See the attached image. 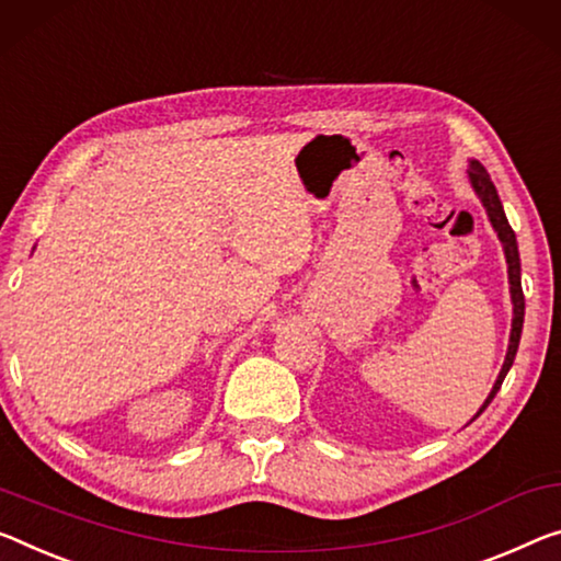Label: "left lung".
Listing matches in <instances>:
<instances>
[{
	"label": "left lung",
	"mask_w": 561,
	"mask_h": 561,
	"mask_svg": "<svg viewBox=\"0 0 561 561\" xmlns=\"http://www.w3.org/2000/svg\"><path fill=\"white\" fill-rule=\"evenodd\" d=\"M469 180L473 185V191L481 197V203H484V208L489 213V220L494 230L499 232V240H502L504 245V255H506V265H510V286H512V304H514V321H512V335H510V351H506V360L502 366V374H499L494 389H491L489 399L484 401V411L491 399H494L496 391L502 389L506 374H510V368L514 364V356H516V348H519V339H522V325H524V293H522V265H519V248H516V236L510 226V220H506L504 208H502V201H499L496 195V187L491 183L489 172L484 170V165L477 160H471L469 165ZM479 411V413H481ZM477 413V416H479Z\"/></svg>",
	"instance_id": "8db88e82"
}]
</instances>
